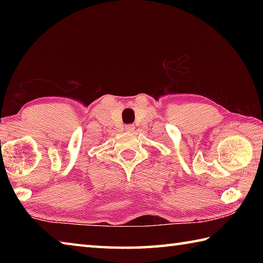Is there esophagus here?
I'll use <instances>...</instances> for the list:
<instances>
[{"instance_id": "34e87169", "label": "esophagus", "mask_w": 263, "mask_h": 263, "mask_svg": "<svg viewBox=\"0 0 263 263\" xmlns=\"http://www.w3.org/2000/svg\"><path fill=\"white\" fill-rule=\"evenodd\" d=\"M124 128H125V131H126V132H133V131H135L136 126H135V125H132V124H127V125H125V126H124Z\"/></svg>"}]
</instances>
